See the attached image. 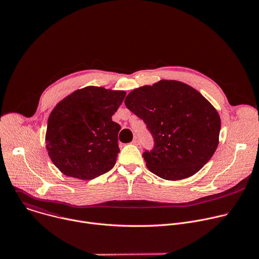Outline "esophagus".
I'll return each mask as SVG.
<instances>
[{
	"mask_svg": "<svg viewBox=\"0 0 259 259\" xmlns=\"http://www.w3.org/2000/svg\"><path fill=\"white\" fill-rule=\"evenodd\" d=\"M132 143H133L134 145H136V146H138V145L140 144V142H139V140L137 139V137H135V138L132 140Z\"/></svg>",
	"mask_w": 259,
	"mask_h": 259,
	"instance_id": "1",
	"label": "esophagus"
}]
</instances>
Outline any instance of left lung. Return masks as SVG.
<instances>
[{
	"instance_id": "left-lung-1",
	"label": "left lung",
	"mask_w": 259,
	"mask_h": 259,
	"mask_svg": "<svg viewBox=\"0 0 259 259\" xmlns=\"http://www.w3.org/2000/svg\"><path fill=\"white\" fill-rule=\"evenodd\" d=\"M125 105L143 120L155 141L143 153L146 167L166 180L196 174L212 158L219 142L220 117L196 89L161 80L131 91Z\"/></svg>"
}]
</instances>
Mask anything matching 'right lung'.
<instances>
[{
    "label": "right lung",
    "mask_w": 259,
    "mask_h": 259,
    "mask_svg": "<svg viewBox=\"0 0 259 259\" xmlns=\"http://www.w3.org/2000/svg\"><path fill=\"white\" fill-rule=\"evenodd\" d=\"M125 96V91L88 86L56 104L48 119L46 149L60 172L90 180L115 166L121 126L112 117Z\"/></svg>",
    "instance_id": "obj_1"
}]
</instances>
